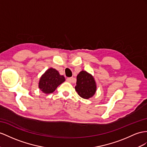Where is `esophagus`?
<instances>
[{"mask_svg": "<svg viewBox=\"0 0 147 147\" xmlns=\"http://www.w3.org/2000/svg\"><path fill=\"white\" fill-rule=\"evenodd\" d=\"M66 80H67V82H73V81H74V78H67L66 79Z\"/></svg>", "mask_w": 147, "mask_h": 147, "instance_id": "esophagus-1", "label": "esophagus"}]
</instances>
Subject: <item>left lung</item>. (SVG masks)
Masks as SVG:
<instances>
[{"label":"left lung","instance_id":"left-lung-1","mask_svg":"<svg viewBox=\"0 0 147 147\" xmlns=\"http://www.w3.org/2000/svg\"><path fill=\"white\" fill-rule=\"evenodd\" d=\"M75 90L82 98L89 99L94 95L96 91V83L94 78L86 71H81L77 76Z\"/></svg>","mask_w":147,"mask_h":147}]
</instances>
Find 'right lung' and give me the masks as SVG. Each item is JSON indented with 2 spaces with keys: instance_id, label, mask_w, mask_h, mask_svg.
<instances>
[{
  "instance_id": "add662e5",
  "label": "right lung",
  "mask_w": 147,
  "mask_h": 147,
  "mask_svg": "<svg viewBox=\"0 0 147 147\" xmlns=\"http://www.w3.org/2000/svg\"><path fill=\"white\" fill-rule=\"evenodd\" d=\"M65 81V77L60 75L57 70L51 67L45 71L40 78L38 87L43 92L51 94Z\"/></svg>"
}]
</instances>
